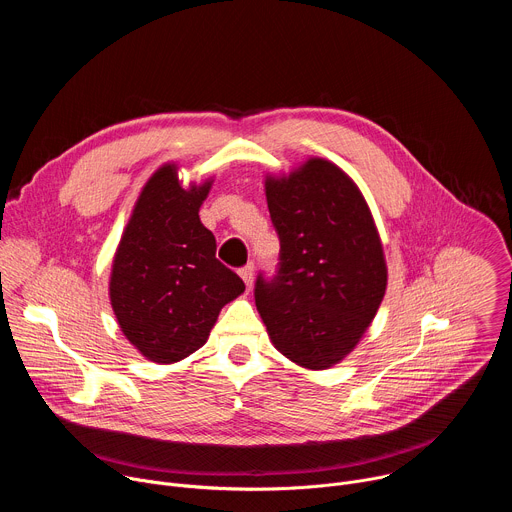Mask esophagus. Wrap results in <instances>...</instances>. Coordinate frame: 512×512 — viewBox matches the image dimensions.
Wrapping results in <instances>:
<instances>
[{
    "mask_svg": "<svg viewBox=\"0 0 512 512\" xmlns=\"http://www.w3.org/2000/svg\"><path fill=\"white\" fill-rule=\"evenodd\" d=\"M253 273H255V267L249 263V265H245L241 271H239V275L243 277V281H245V285H247V289H251L253 287Z\"/></svg>",
    "mask_w": 512,
    "mask_h": 512,
    "instance_id": "obj_1",
    "label": "esophagus"
}]
</instances>
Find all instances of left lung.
Returning a JSON list of instances; mask_svg holds the SVG:
<instances>
[{"label":"left lung","instance_id":"1","mask_svg":"<svg viewBox=\"0 0 512 512\" xmlns=\"http://www.w3.org/2000/svg\"><path fill=\"white\" fill-rule=\"evenodd\" d=\"M265 196L281 263L275 279H257V310L285 358L326 371L354 350L385 298L373 212L354 180L324 158L267 174Z\"/></svg>","mask_w":512,"mask_h":512}]
</instances>
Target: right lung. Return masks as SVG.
<instances>
[{"instance_id":"add662e5","label":"right lung","mask_w":512,"mask_h":512,"mask_svg":"<svg viewBox=\"0 0 512 512\" xmlns=\"http://www.w3.org/2000/svg\"><path fill=\"white\" fill-rule=\"evenodd\" d=\"M214 176L188 186L178 164L143 184L117 245L109 300L123 336L152 362L196 352L221 310L245 291L243 279L214 257V235L198 210Z\"/></svg>"}]
</instances>
